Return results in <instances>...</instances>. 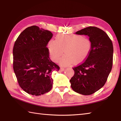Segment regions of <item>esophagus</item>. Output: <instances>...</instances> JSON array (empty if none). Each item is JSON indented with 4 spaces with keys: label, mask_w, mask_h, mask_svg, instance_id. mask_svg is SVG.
<instances>
[{
    "label": "esophagus",
    "mask_w": 121,
    "mask_h": 121,
    "mask_svg": "<svg viewBox=\"0 0 121 121\" xmlns=\"http://www.w3.org/2000/svg\"><path fill=\"white\" fill-rule=\"evenodd\" d=\"M60 71H65V68H61L60 69Z\"/></svg>",
    "instance_id": "obj_1"
}]
</instances>
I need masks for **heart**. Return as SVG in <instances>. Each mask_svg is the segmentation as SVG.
Listing matches in <instances>:
<instances>
[{"instance_id":"heart-1","label":"heart","mask_w":121,"mask_h":121,"mask_svg":"<svg viewBox=\"0 0 121 121\" xmlns=\"http://www.w3.org/2000/svg\"><path fill=\"white\" fill-rule=\"evenodd\" d=\"M48 50L51 59L56 62L63 53L60 60L61 65L68 66L74 62L78 65L85 60L91 50V43L87 38L75 34H59L56 40L48 42Z\"/></svg>"}]
</instances>
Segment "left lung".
<instances>
[{"instance_id": "left-lung-1", "label": "left lung", "mask_w": 121, "mask_h": 121, "mask_svg": "<svg viewBox=\"0 0 121 121\" xmlns=\"http://www.w3.org/2000/svg\"><path fill=\"white\" fill-rule=\"evenodd\" d=\"M75 34L88 36L91 48L86 60L73 68L74 75L70 80L71 86L78 94L90 95L104 86L111 71L112 42L106 32L97 27H87Z\"/></svg>"}]
</instances>
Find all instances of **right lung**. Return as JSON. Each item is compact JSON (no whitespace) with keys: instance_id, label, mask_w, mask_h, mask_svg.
I'll list each match as a JSON object with an SVG mask.
<instances>
[{"instance_id":"add662e5","label":"right lung","mask_w":121,"mask_h":121,"mask_svg":"<svg viewBox=\"0 0 121 121\" xmlns=\"http://www.w3.org/2000/svg\"><path fill=\"white\" fill-rule=\"evenodd\" d=\"M52 36L34 25L25 29L14 43V72L20 86L29 94L40 96L52 88L51 74L60 69L49 56L47 46Z\"/></svg>"}]
</instances>
